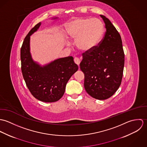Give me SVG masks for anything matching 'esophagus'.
Instances as JSON below:
<instances>
[{"instance_id":"esophagus-1","label":"esophagus","mask_w":147,"mask_h":147,"mask_svg":"<svg viewBox=\"0 0 147 147\" xmlns=\"http://www.w3.org/2000/svg\"><path fill=\"white\" fill-rule=\"evenodd\" d=\"M74 62H75V63H76L78 65H79L80 63V59H79L78 58H77V57H75V58H74Z\"/></svg>"}]
</instances>
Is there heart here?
<instances>
[{"mask_svg": "<svg viewBox=\"0 0 147 147\" xmlns=\"http://www.w3.org/2000/svg\"><path fill=\"white\" fill-rule=\"evenodd\" d=\"M68 38L76 40V46L81 51L88 53L100 44L104 33V26L98 19L76 18L66 28Z\"/></svg>", "mask_w": 147, "mask_h": 147, "instance_id": "heart-1", "label": "heart"}]
</instances>
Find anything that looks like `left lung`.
I'll use <instances>...</instances> for the list:
<instances>
[{"label": "left lung", "instance_id": "obj_1", "mask_svg": "<svg viewBox=\"0 0 147 147\" xmlns=\"http://www.w3.org/2000/svg\"><path fill=\"white\" fill-rule=\"evenodd\" d=\"M106 28L104 37L93 51L83 54L80 64L84 74V88L94 98H110L121 84L125 54L121 36L110 21L100 15Z\"/></svg>", "mask_w": 147, "mask_h": 147}]
</instances>
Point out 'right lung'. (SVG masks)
I'll return each mask as SVG.
<instances>
[{
	"instance_id": "1",
	"label": "right lung",
	"mask_w": 147,
	"mask_h": 147,
	"mask_svg": "<svg viewBox=\"0 0 147 147\" xmlns=\"http://www.w3.org/2000/svg\"><path fill=\"white\" fill-rule=\"evenodd\" d=\"M41 22L36 25L25 37L20 50L21 71L31 94L45 102H54L61 98L65 86L78 66L72 57L58 59L44 66L34 62L30 53V36L37 30Z\"/></svg>"
}]
</instances>
